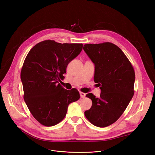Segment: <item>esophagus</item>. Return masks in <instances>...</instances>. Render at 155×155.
<instances>
[{"label": "esophagus", "instance_id": "obj_1", "mask_svg": "<svg viewBox=\"0 0 155 155\" xmlns=\"http://www.w3.org/2000/svg\"><path fill=\"white\" fill-rule=\"evenodd\" d=\"M80 97H82V98H84L86 96V94L85 93H83L81 91H80Z\"/></svg>", "mask_w": 155, "mask_h": 155}]
</instances>
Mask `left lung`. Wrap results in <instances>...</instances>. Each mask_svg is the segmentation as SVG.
Masks as SVG:
<instances>
[{
    "label": "left lung",
    "mask_w": 155,
    "mask_h": 155,
    "mask_svg": "<svg viewBox=\"0 0 155 155\" xmlns=\"http://www.w3.org/2000/svg\"><path fill=\"white\" fill-rule=\"evenodd\" d=\"M83 49L95 65L94 81L101 90L100 97L92 93L86 95L92 106L85 116L94 125L105 127L122 116L132 100L135 71L125 54L113 43L87 44Z\"/></svg>",
    "instance_id": "1"
}]
</instances>
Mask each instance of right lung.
Instances as JSON below:
<instances>
[{"label":"right lung","mask_w":155,"mask_h":155,"mask_svg":"<svg viewBox=\"0 0 155 155\" xmlns=\"http://www.w3.org/2000/svg\"><path fill=\"white\" fill-rule=\"evenodd\" d=\"M82 48L83 44H61L48 39L36 45L27 54L20 74L23 98L41 124H59L66 116L69 104L79 100L77 89L65 90L59 81Z\"/></svg>","instance_id":"right-lung-1"}]
</instances>
